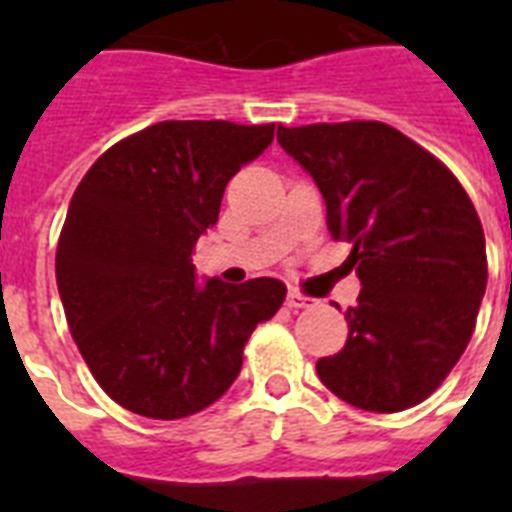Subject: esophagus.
<instances>
[{
    "instance_id": "esophagus-1",
    "label": "esophagus",
    "mask_w": 512,
    "mask_h": 512,
    "mask_svg": "<svg viewBox=\"0 0 512 512\" xmlns=\"http://www.w3.org/2000/svg\"><path fill=\"white\" fill-rule=\"evenodd\" d=\"M287 305L292 307V310H302V307H312V305H315V300H310V297L300 295L297 289H292V292H289V295H287Z\"/></svg>"
}]
</instances>
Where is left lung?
<instances>
[{"label": "left lung", "instance_id": "1", "mask_svg": "<svg viewBox=\"0 0 512 512\" xmlns=\"http://www.w3.org/2000/svg\"><path fill=\"white\" fill-rule=\"evenodd\" d=\"M277 140L318 184L361 282L346 346L315 366L320 382L361 410L413 408L464 354L485 297V233L469 194L384 122L279 125Z\"/></svg>", "mask_w": 512, "mask_h": 512}]
</instances>
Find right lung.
Wrapping results in <instances>:
<instances>
[{
	"mask_svg": "<svg viewBox=\"0 0 512 512\" xmlns=\"http://www.w3.org/2000/svg\"><path fill=\"white\" fill-rule=\"evenodd\" d=\"M274 140V125L166 120L94 161L71 197L56 282L94 379L130 413H200L241 374L253 328L287 287L261 277L197 284L194 243L217 223L225 184Z\"/></svg>",
	"mask_w": 512,
	"mask_h": 512,
	"instance_id": "right-lung-1",
	"label": "right lung"
}]
</instances>
